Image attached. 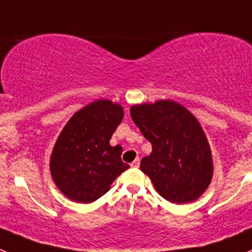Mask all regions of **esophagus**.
<instances>
[{
	"mask_svg": "<svg viewBox=\"0 0 252 252\" xmlns=\"http://www.w3.org/2000/svg\"><path fill=\"white\" fill-rule=\"evenodd\" d=\"M138 166H140V158H136L132 163H131V167H133V168H137Z\"/></svg>",
	"mask_w": 252,
	"mask_h": 252,
	"instance_id": "1",
	"label": "esophagus"
}]
</instances>
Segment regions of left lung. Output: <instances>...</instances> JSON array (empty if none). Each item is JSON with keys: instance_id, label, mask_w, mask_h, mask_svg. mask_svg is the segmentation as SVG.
<instances>
[{"instance_id": "8db88e82", "label": "left lung", "mask_w": 252, "mask_h": 252, "mask_svg": "<svg viewBox=\"0 0 252 252\" xmlns=\"http://www.w3.org/2000/svg\"><path fill=\"white\" fill-rule=\"evenodd\" d=\"M131 117L152 152L140 168L156 190L176 204L194 202L209 187L213 177L212 151L198 120L172 100L135 105Z\"/></svg>"}]
</instances>
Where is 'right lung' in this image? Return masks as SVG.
Masks as SVG:
<instances>
[{
	"label": "right lung",
	"mask_w": 252,
	"mask_h": 252,
	"mask_svg": "<svg viewBox=\"0 0 252 252\" xmlns=\"http://www.w3.org/2000/svg\"><path fill=\"white\" fill-rule=\"evenodd\" d=\"M122 117L121 105L96 100L75 112L64 126L50 156V173L69 199L95 202L130 168L121 159V146L110 145Z\"/></svg>",
	"instance_id": "right-lung-1"
}]
</instances>
